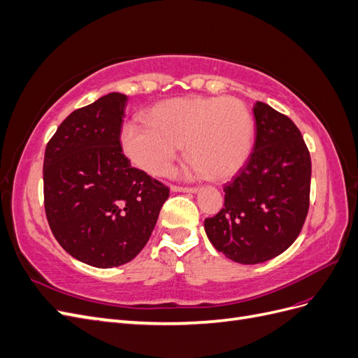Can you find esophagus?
<instances>
[{
    "label": "esophagus",
    "mask_w": 358,
    "mask_h": 358,
    "mask_svg": "<svg viewBox=\"0 0 358 358\" xmlns=\"http://www.w3.org/2000/svg\"><path fill=\"white\" fill-rule=\"evenodd\" d=\"M171 191L173 192H191V194H196V192H199V188H196V187H178V185H173L171 187Z\"/></svg>",
    "instance_id": "34e87169"
}]
</instances>
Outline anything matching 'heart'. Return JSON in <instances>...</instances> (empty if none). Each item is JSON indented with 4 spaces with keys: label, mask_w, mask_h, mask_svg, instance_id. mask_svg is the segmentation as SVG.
I'll list each match as a JSON object with an SVG mask.
<instances>
[{
    "label": "heart",
    "mask_w": 358,
    "mask_h": 358,
    "mask_svg": "<svg viewBox=\"0 0 358 358\" xmlns=\"http://www.w3.org/2000/svg\"><path fill=\"white\" fill-rule=\"evenodd\" d=\"M125 155L152 176L171 170L180 146L196 175L227 179L239 171L254 143V119L234 96H180L155 104L145 124H127Z\"/></svg>",
    "instance_id": "1"
}]
</instances>
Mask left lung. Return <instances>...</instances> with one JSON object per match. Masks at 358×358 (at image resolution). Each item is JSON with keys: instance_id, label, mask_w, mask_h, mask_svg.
Returning <instances> with one entry per match:
<instances>
[{"instance_id": "8db88e82", "label": "left lung", "mask_w": 358, "mask_h": 358, "mask_svg": "<svg viewBox=\"0 0 358 358\" xmlns=\"http://www.w3.org/2000/svg\"><path fill=\"white\" fill-rule=\"evenodd\" d=\"M257 138L224 187V208L204 220L210 243L241 264L264 263L297 239L309 210L310 155L300 129L268 104L254 106Z\"/></svg>"}]
</instances>
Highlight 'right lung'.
Wrapping results in <instances>:
<instances>
[{
  "instance_id": "obj_1",
  "label": "right lung",
  "mask_w": 358,
  "mask_h": 358,
  "mask_svg": "<svg viewBox=\"0 0 358 358\" xmlns=\"http://www.w3.org/2000/svg\"><path fill=\"white\" fill-rule=\"evenodd\" d=\"M127 95L112 92L70 113L46 146L45 210L58 243L99 268L142 251L170 189L131 167L121 146Z\"/></svg>"
}]
</instances>
